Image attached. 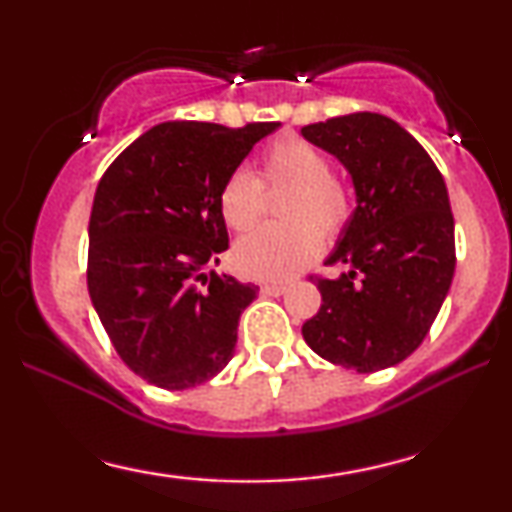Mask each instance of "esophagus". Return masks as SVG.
Returning a JSON list of instances; mask_svg holds the SVG:
<instances>
[{"instance_id":"34e87169","label":"esophagus","mask_w":512,"mask_h":512,"mask_svg":"<svg viewBox=\"0 0 512 512\" xmlns=\"http://www.w3.org/2000/svg\"><path fill=\"white\" fill-rule=\"evenodd\" d=\"M286 289H289L286 284H264L260 291L262 296H281V293H286Z\"/></svg>"}]
</instances>
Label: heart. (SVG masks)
<instances>
[{"label": "heart", "mask_w": 512, "mask_h": 512, "mask_svg": "<svg viewBox=\"0 0 512 512\" xmlns=\"http://www.w3.org/2000/svg\"><path fill=\"white\" fill-rule=\"evenodd\" d=\"M332 161L320 146L286 134L267 144L260 173L233 170L219 190V214L236 233H248L262 216V192H281V226L260 228L233 250V264L243 276L284 281L308 267L322 240L334 243L349 226L354 204L346 182L332 173Z\"/></svg>", "instance_id": "obj_1"}]
</instances>
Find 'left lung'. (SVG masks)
<instances>
[{"label": "left lung", "instance_id": "8db88e82", "mask_svg": "<svg viewBox=\"0 0 512 512\" xmlns=\"http://www.w3.org/2000/svg\"><path fill=\"white\" fill-rule=\"evenodd\" d=\"M344 163L358 207L325 264L313 274L320 310L303 339L334 366L375 373L419 349L455 274V221L445 180L404 127L378 113L330 117L301 129Z\"/></svg>", "mask_w": 512, "mask_h": 512}]
</instances>
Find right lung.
Segmentation results:
<instances>
[{
	"instance_id": "right-lung-1",
	"label": "right lung",
	"mask_w": 512,
	"mask_h": 512,
	"mask_svg": "<svg viewBox=\"0 0 512 512\" xmlns=\"http://www.w3.org/2000/svg\"><path fill=\"white\" fill-rule=\"evenodd\" d=\"M279 122H163L110 163L88 221L86 284L125 366L163 390L207 383L233 358L260 286L219 276L223 180Z\"/></svg>"
}]
</instances>
